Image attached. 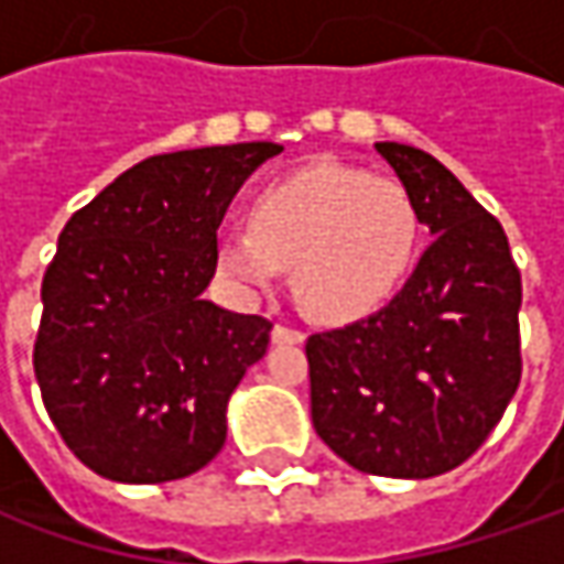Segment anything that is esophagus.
Instances as JSON below:
<instances>
[{
  "instance_id": "obj_1",
  "label": "esophagus",
  "mask_w": 564,
  "mask_h": 564,
  "mask_svg": "<svg viewBox=\"0 0 564 564\" xmlns=\"http://www.w3.org/2000/svg\"><path fill=\"white\" fill-rule=\"evenodd\" d=\"M272 341H275V345H301V341H304V333H297V329H289V326L275 323V326H272Z\"/></svg>"
}]
</instances>
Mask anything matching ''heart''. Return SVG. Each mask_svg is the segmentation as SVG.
Masks as SVG:
<instances>
[{"instance_id": "1", "label": "heart", "mask_w": 564, "mask_h": 564, "mask_svg": "<svg viewBox=\"0 0 564 564\" xmlns=\"http://www.w3.org/2000/svg\"><path fill=\"white\" fill-rule=\"evenodd\" d=\"M250 228L216 241V270L245 297L292 267V292L316 323L345 326L382 311L414 267L421 209L411 191L336 160H316L263 187Z\"/></svg>"}]
</instances>
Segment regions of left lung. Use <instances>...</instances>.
<instances>
[{
	"mask_svg": "<svg viewBox=\"0 0 564 564\" xmlns=\"http://www.w3.org/2000/svg\"><path fill=\"white\" fill-rule=\"evenodd\" d=\"M430 231L382 311L307 338L311 417L341 462L426 480L467 462L521 382V272L496 216L417 147L373 143Z\"/></svg>",
	"mask_w": 564,
	"mask_h": 564,
	"instance_id": "left-lung-1",
	"label": "left lung"
}]
</instances>
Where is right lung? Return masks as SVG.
Returning a JSON list of instances; mask_svg holds the SVG:
<instances>
[{"instance_id": "obj_1", "label": "right lung", "mask_w": 564, "mask_h": 564, "mask_svg": "<svg viewBox=\"0 0 564 564\" xmlns=\"http://www.w3.org/2000/svg\"><path fill=\"white\" fill-rule=\"evenodd\" d=\"M279 153L253 141L150 156L62 228L33 373L55 430L99 477L178 480L226 445L228 399L272 323L204 292L231 197Z\"/></svg>"}]
</instances>
